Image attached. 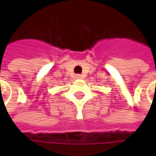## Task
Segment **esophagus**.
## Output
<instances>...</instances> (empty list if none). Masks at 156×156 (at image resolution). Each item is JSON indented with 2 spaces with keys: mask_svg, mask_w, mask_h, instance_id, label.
<instances>
[{
  "mask_svg": "<svg viewBox=\"0 0 156 156\" xmlns=\"http://www.w3.org/2000/svg\"><path fill=\"white\" fill-rule=\"evenodd\" d=\"M75 77H76V78H80V77H81V75H75Z\"/></svg>",
  "mask_w": 156,
  "mask_h": 156,
  "instance_id": "obj_1",
  "label": "esophagus"
}]
</instances>
